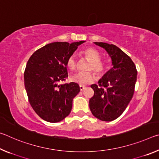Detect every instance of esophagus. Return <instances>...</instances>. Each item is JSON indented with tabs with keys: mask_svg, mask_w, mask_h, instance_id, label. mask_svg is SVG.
<instances>
[{
	"mask_svg": "<svg viewBox=\"0 0 159 159\" xmlns=\"http://www.w3.org/2000/svg\"><path fill=\"white\" fill-rule=\"evenodd\" d=\"M79 87H80V91H83V90H84L85 89V86H83V85H80V86H79Z\"/></svg>",
	"mask_w": 159,
	"mask_h": 159,
	"instance_id": "esophagus-1",
	"label": "esophagus"
}]
</instances>
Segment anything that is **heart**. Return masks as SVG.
Returning <instances> with one entry per match:
<instances>
[{
    "instance_id": "heart-1",
    "label": "heart",
    "mask_w": 159,
    "mask_h": 159,
    "mask_svg": "<svg viewBox=\"0 0 159 159\" xmlns=\"http://www.w3.org/2000/svg\"><path fill=\"white\" fill-rule=\"evenodd\" d=\"M83 55L86 60L89 61L86 67L87 71H94L98 76H101L104 74L107 69V64L105 61L101 60L102 55L99 50L94 48H88L83 51ZM66 64L70 71H75L78 67V61L76 56L74 55L69 56L66 59ZM94 80H95V75L91 71L80 72L74 75L71 78L72 82L81 85L92 83Z\"/></svg>"
}]
</instances>
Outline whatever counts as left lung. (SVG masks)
Segmentation results:
<instances>
[{
  "label": "left lung",
  "mask_w": 159,
  "mask_h": 159,
  "mask_svg": "<svg viewBox=\"0 0 159 159\" xmlns=\"http://www.w3.org/2000/svg\"><path fill=\"white\" fill-rule=\"evenodd\" d=\"M104 48L111 58L113 68L91 88L94 95L89 107L94 116L103 121H111L121 115L133 98L137 80L136 66L133 60L113 44L95 42Z\"/></svg>",
  "instance_id": "obj_1"
}]
</instances>
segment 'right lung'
I'll use <instances>...</instances> for the list:
<instances>
[{
  "label": "right lung",
  "mask_w": 159,
  "mask_h": 159,
  "mask_svg": "<svg viewBox=\"0 0 159 159\" xmlns=\"http://www.w3.org/2000/svg\"><path fill=\"white\" fill-rule=\"evenodd\" d=\"M84 42L51 43L29 59L24 74L25 89L31 106L42 119L60 122L71 112L79 85L74 82L59 83L68 78L66 59Z\"/></svg>",
  "instance_id": "right-lung-1"
}]
</instances>
